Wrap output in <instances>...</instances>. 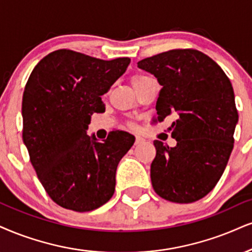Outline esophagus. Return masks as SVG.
<instances>
[{
    "instance_id": "esophagus-1",
    "label": "esophagus",
    "mask_w": 252,
    "mask_h": 252,
    "mask_svg": "<svg viewBox=\"0 0 252 252\" xmlns=\"http://www.w3.org/2000/svg\"><path fill=\"white\" fill-rule=\"evenodd\" d=\"M141 142H144V139H142L141 136H135L134 145H139V144H141Z\"/></svg>"
}]
</instances>
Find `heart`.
<instances>
[{
	"instance_id": "1",
	"label": "heart",
	"mask_w": 252,
	"mask_h": 252,
	"mask_svg": "<svg viewBox=\"0 0 252 252\" xmlns=\"http://www.w3.org/2000/svg\"><path fill=\"white\" fill-rule=\"evenodd\" d=\"M148 80H151L150 77L145 76V74L138 73V74H134V76L132 77L131 83H132L133 88H134L135 90H138L139 88H140V86L144 85L146 82H148ZM128 127H129V128H133V127H134V125H133L132 123H128Z\"/></svg>"
}]
</instances>
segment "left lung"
Returning a JSON list of instances; mask_svg holds the SVG:
<instances>
[{"label": "left lung", "mask_w": 252, "mask_h": 252, "mask_svg": "<svg viewBox=\"0 0 252 252\" xmlns=\"http://www.w3.org/2000/svg\"><path fill=\"white\" fill-rule=\"evenodd\" d=\"M138 66L154 74L162 86L155 123L175 118V147L154 141V191L175 203L200 200L221 179L234 148L238 113L230 80L216 62L195 49L162 52Z\"/></svg>", "instance_id": "obj_1"}]
</instances>
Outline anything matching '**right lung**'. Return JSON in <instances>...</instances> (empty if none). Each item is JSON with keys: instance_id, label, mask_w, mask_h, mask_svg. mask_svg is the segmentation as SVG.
Returning <instances> with one entry per match:
<instances>
[{"instance_id": "1", "label": "right lung", "mask_w": 252, "mask_h": 252, "mask_svg": "<svg viewBox=\"0 0 252 252\" xmlns=\"http://www.w3.org/2000/svg\"><path fill=\"white\" fill-rule=\"evenodd\" d=\"M129 62L61 49L40 60L26 84L23 142L46 194L65 209L91 212L113 196L118 163L134 136L117 129L98 142L86 129L93 113L105 112L101 95Z\"/></svg>"}]
</instances>
